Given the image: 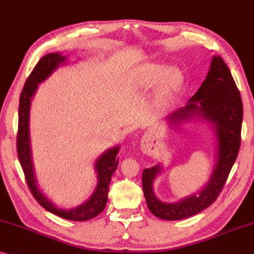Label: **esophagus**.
Segmentation results:
<instances>
[{"instance_id":"34e87169","label":"esophagus","mask_w":254,"mask_h":254,"mask_svg":"<svg viewBox=\"0 0 254 254\" xmlns=\"http://www.w3.org/2000/svg\"><path fill=\"white\" fill-rule=\"evenodd\" d=\"M153 143H151L150 140L146 141V145L144 146V152H146V153H151L152 150H153Z\"/></svg>"}]
</instances>
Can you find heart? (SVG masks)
<instances>
[{
	"instance_id": "heart-1",
	"label": "heart",
	"mask_w": 254,
	"mask_h": 254,
	"mask_svg": "<svg viewBox=\"0 0 254 254\" xmlns=\"http://www.w3.org/2000/svg\"><path fill=\"white\" fill-rule=\"evenodd\" d=\"M164 76V69L160 66H147L145 68L143 75V82L146 86H155L159 83V81ZM181 77L177 70H171L166 74L164 81H162V86L160 92H159V99L160 101H167L172 96V94L180 84Z\"/></svg>"
}]
</instances>
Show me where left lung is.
Returning a JSON list of instances; mask_svg holds the SVG:
<instances>
[{
  "mask_svg": "<svg viewBox=\"0 0 254 254\" xmlns=\"http://www.w3.org/2000/svg\"><path fill=\"white\" fill-rule=\"evenodd\" d=\"M197 114L216 127L218 139L217 165L210 180L198 192L178 203H165L155 197L152 182L161 171L160 166L143 171V191L150 211L157 217L178 221L194 216L207 209L216 201L224 187L230 171L237 159L241 147L243 102L241 92L236 86L229 67L221 57H214L210 70L194 96L186 107L170 116V121L179 122Z\"/></svg>",
  "mask_w": 254,
  "mask_h": 254,
  "instance_id": "obj_1",
  "label": "left lung"
}]
</instances>
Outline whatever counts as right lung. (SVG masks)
Here are the masks:
<instances>
[{"label": "right lung", "instance_id": "right-lung-1", "mask_svg": "<svg viewBox=\"0 0 254 254\" xmlns=\"http://www.w3.org/2000/svg\"><path fill=\"white\" fill-rule=\"evenodd\" d=\"M66 58L62 53H50L44 56L30 74L23 87L21 96H19L18 107V131H17V154L21 166L24 172L25 181L28 187L36 198V201L47 211L59 216L62 218L69 221H88L96 217L104 210L109 192V184L111 177L118 166L117 153L120 147L110 148L103 155H101L95 164V170L99 177L96 189L92 197L86 203L79 205L74 209H59L53 203H51L49 198H46L37 187L35 173H33L31 150H30V137H29V113L31 99L35 95L38 83L42 82L53 72L58 68L60 64L65 63Z\"/></svg>", "mask_w": 254, "mask_h": 254}]
</instances>
